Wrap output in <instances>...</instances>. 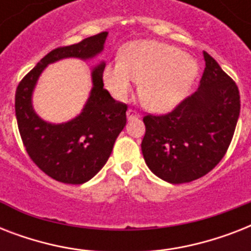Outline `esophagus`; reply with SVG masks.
Instances as JSON below:
<instances>
[{
    "label": "esophagus",
    "mask_w": 251,
    "mask_h": 251,
    "mask_svg": "<svg viewBox=\"0 0 251 251\" xmlns=\"http://www.w3.org/2000/svg\"><path fill=\"white\" fill-rule=\"evenodd\" d=\"M126 114H127V118H129V120H131V118L139 117V113H138L135 109H133V108H129V109H127V112H126Z\"/></svg>",
    "instance_id": "34e87169"
}]
</instances>
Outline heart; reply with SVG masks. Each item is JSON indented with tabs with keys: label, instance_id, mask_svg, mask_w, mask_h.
I'll return each mask as SVG.
<instances>
[{
	"label": "heart",
	"instance_id": "b5f03b06",
	"mask_svg": "<svg viewBox=\"0 0 251 251\" xmlns=\"http://www.w3.org/2000/svg\"><path fill=\"white\" fill-rule=\"evenodd\" d=\"M198 75V65L181 49L156 41L129 45L122 60L106 65L104 83L114 98L125 100L134 82L149 109L164 112L178 104Z\"/></svg>",
	"mask_w": 251,
	"mask_h": 251
}]
</instances>
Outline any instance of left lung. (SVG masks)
I'll return each mask as SVG.
<instances>
[{"instance_id":"left-lung-1","label":"left lung","mask_w":251,"mask_h":251,"mask_svg":"<svg viewBox=\"0 0 251 251\" xmlns=\"http://www.w3.org/2000/svg\"><path fill=\"white\" fill-rule=\"evenodd\" d=\"M203 56L199 90L168 113L143 117L142 153L150 169L167 182H191L212 171L228 151L237 125V84L208 53Z\"/></svg>"}]
</instances>
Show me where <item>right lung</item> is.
Masks as SVG:
<instances>
[{"mask_svg":"<svg viewBox=\"0 0 251 251\" xmlns=\"http://www.w3.org/2000/svg\"><path fill=\"white\" fill-rule=\"evenodd\" d=\"M106 36L108 32L104 31L78 44L53 49L23 76L15 91V116L25 151L40 171L58 182H87L104 167L126 125L127 105L116 101L104 88V64L92 73L90 99L83 112L73 121L61 125L44 122L33 112L31 94L47 65L65 57H94L101 52Z\"/></svg>","mask_w":251,"mask_h":251,"instance_id":"1","label":"right lung"}]
</instances>
